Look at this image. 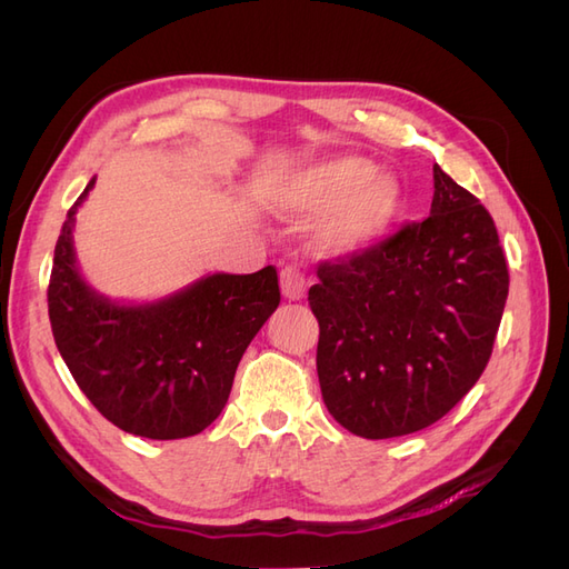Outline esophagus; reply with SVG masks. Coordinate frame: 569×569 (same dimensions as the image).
<instances>
[{
    "mask_svg": "<svg viewBox=\"0 0 569 569\" xmlns=\"http://www.w3.org/2000/svg\"><path fill=\"white\" fill-rule=\"evenodd\" d=\"M280 289H282V297L289 301H301L306 297V289H308V280L303 278V272L295 266H287L280 272Z\"/></svg>",
    "mask_w": 569,
    "mask_h": 569,
    "instance_id": "obj_1",
    "label": "esophagus"
}]
</instances>
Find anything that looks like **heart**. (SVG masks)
I'll return each mask as SVG.
<instances>
[{"instance_id": "obj_1", "label": "heart", "mask_w": 569, "mask_h": 569, "mask_svg": "<svg viewBox=\"0 0 569 569\" xmlns=\"http://www.w3.org/2000/svg\"><path fill=\"white\" fill-rule=\"evenodd\" d=\"M270 201L284 216H318L313 249L351 258L375 249L401 211V184L360 157H327L272 184Z\"/></svg>"}]
</instances>
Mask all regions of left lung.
Returning a JSON list of instances; mask_svg holds the SVG:
<instances>
[{
	"mask_svg": "<svg viewBox=\"0 0 569 569\" xmlns=\"http://www.w3.org/2000/svg\"><path fill=\"white\" fill-rule=\"evenodd\" d=\"M308 289L318 380L351 435L391 439L435 425L485 372L508 299L489 211L435 166L429 218L322 263Z\"/></svg>",
	"mask_w": 569,
	"mask_h": 569,
	"instance_id": "left-lung-1",
	"label": "left lung"
}]
</instances>
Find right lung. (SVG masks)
I'll list each match as a JSON object with an SVG mask.
<instances>
[{"label": "right lung", "instance_id": "obj_1", "mask_svg": "<svg viewBox=\"0 0 569 569\" xmlns=\"http://www.w3.org/2000/svg\"><path fill=\"white\" fill-rule=\"evenodd\" d=\"M71 206L54 249L49 320L73 380L109 422L134 437L203 432L228 403L239 360L280 306L272 266L251 274L209 272L157 301H116L82 278Z\"/></svg>", "mask_w": 569, "mask_h": 569}]
</instances>
